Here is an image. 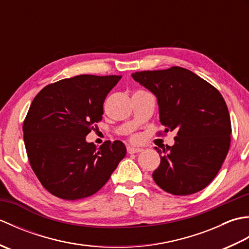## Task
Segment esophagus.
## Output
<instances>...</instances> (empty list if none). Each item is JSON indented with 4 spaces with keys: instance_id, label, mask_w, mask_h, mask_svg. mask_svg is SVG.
Returning <instances> with one entry per match:
<instances>
[{
    "instance_id": "1",
    "label": "esophagus",
    "mask_w": 249,
    "mask_h": 249,
    "mask_svg": "<svg viewBox=\"0 0 249 249\" xmlns=\"http://www.w3.org/2000/svg\"><path fill=\"white\" fill-rule=\"evenodd\" d=\"M141 151H142L141 147H137V146H133V145L127 146V152L129 153V154H135V153H139Z\"/></svg>"
}]
</instances>
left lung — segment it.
<instances>
[{"label":"left lung","instance_id":"8db88e82","mask_svg":"<svg viewBox=\"0 0 249 249\" xmlns=\"http://www.w3.org/2000/svg\"><path fill=\"white\" fill-rule=\"evenodd\" d=\"M157 98L163 133L177 130L172 146L160 150V165L153 178L161 189L187 196L213 181L228 154L231 121L224 97L186 68L131 73Z\"/></svg>","mask_w":249,"mask_h":249}]
</instances>
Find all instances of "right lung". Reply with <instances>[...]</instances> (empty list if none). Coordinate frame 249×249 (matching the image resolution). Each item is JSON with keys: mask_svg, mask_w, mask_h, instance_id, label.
<instances>
[{"mask_svg": "<svg viewBox=\"0 0 249 249\" xmlns=\"http://www.w3.org/2000/svg\"><path fill=\"white\" fill-rule=\"evenodd\" d=\"M122 76L80 75L36 95L23 123L29 161L41 185L64 200L97 193L126 155L123 142L97 147L86 137L103 119V105Z\"/></svg>", "mask_w": 249, "mask_h": 249, "instance_id": "add662e5", "label": "right lung"}]
</instances>
